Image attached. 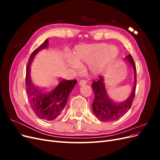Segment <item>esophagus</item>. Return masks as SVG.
<instances>
[{
    "mask_svg": "<svg viewBox=\"0 0 160 160\" xmlns=\"http://www.w3.org/2000/svg\"><path fill=\"white\" fill-rule=\"evenodd\" d=\"M86 83H87L86 81H84V80H81V81L79 82V85H85Z\"/></svg>",
    "mask_w": 160,
    "mask_h": 160,
    "instance_id": "esophagus-1",
    "label": "esophagus"
}]
</instances>
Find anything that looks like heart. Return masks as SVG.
<instances>
[{
  "mask_svg": "<svg viewBox=\"0 0 160 160\" xmlns=\"http://www.w3.org/2000/svg\"><path fill=\"white\" fill-rule=\"evenodd\" d=\"M119 54L114 45L99 42L79 45L74 48L67 58L69 65L75 69L81 67L80 62L88 63L87 72L91 77H98L107 71L113 64Z\"/></svg>",
  "mask_w": 160,
  "mask_h": 160,
  "instance_id": "heart-1",
  "label": "heart"
}]
</instances>
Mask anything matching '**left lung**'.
Instances as JSON below:
<instances>
[{
    "mask_svg": "<svg viewBox=\"0 0 160 160\" xmlns=\"http://www.w3.org/2000/svg\"><path fill=\"white\" fill-rule=\"evenodd\" d=\"M124 60L132 65L134 73L132 91L126 99L122 102H115L111 99L106 89L103 77H100L98 81L92 83V88L95 93V99L92 103L93 112L95 117L101 122H109L119 119L128 112L133 103L136 89V67L130 54L125 57Z\"/></svg>",
    "mask_w": 160,
    "mask_h": 160,
    "instance_id": "8db88e82",
    "label": "left lung"
}]
</instances>
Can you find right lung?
I'll list each match as a JSON object with an SVG mask.
<instances>
[{"mask_svg":"<svg viewBox=\"0 0 160 160\" xmlns=\"http://www.w3.org/2000/svg\"><path fill=\"white\" fill-rule=\"evenodd\" d=\"M49 45V39L34 51L28 61L26 72V93L28 102L38 118L52 121L61 114L67 99L77 83L76 80L60 79L47 86L35 83L31 75V67L37 53Z\"/></svg>","mask_w":160,"mask_h":160,"instance_id":"right-lung-1","label":"right lung"}]
</instances>
